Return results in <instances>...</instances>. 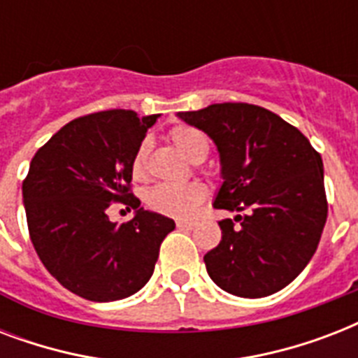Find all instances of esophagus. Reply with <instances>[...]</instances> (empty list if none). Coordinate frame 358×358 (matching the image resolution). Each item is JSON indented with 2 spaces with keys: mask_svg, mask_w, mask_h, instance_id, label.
Returning a JSON list of instances; mask_svg holds the SVG:
<instances>
[{
  "mask_svg": "<svg viewBox=\"0 0 358 358\" xmlns=\"http://www.w3.org/2000/svg\"><path fill=\"white\" fill-rule=\"evenodd\" d=\"M176 227H178L180 230H193L195 229V223H189V221H178Z\"/></svg>",
  "mask_w": 358,
  "mask_h": 358,
  "instance_id": "obj_1",
  "label": "esophagus"
}]
</instances>
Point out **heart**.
Masks as SVG:
<instances>
[{"mask_svg": "<svg viewBox=\"0 0 358 358\" xmlns=\"http://www.w3.org/2000/svg\"><path fill=\"white\" fill-rule=\"evenodd\" d=\"M169 141L174 148H178L189 162L201 163L210 152V143L201 129L191 126H176L169 131ZM146 156H148V141H143L131 157V176L135 180L146 178ZM206 191L201 184L191 182L184 185L159 184L154 185L146 193V206L152 212L162 213L165 217L173 219H191L195 217L199 208L204 202Z\"/></svg>", "mask_w": 358, "mask_h": 358, "instance_id": "heart-1", "label": "heart"}]
</instances>
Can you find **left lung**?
<instances>
[{
    "instance_id": "1",
    "label": "left lung",
    "mask_w": 358,
    "mask_h": 358,
    "mask_svg": "<svg viewBox=\"0 0 358 358\" xmlns=\"http://www.w3.org/2000/svg\"><path fill=\"white\" fill-rule=\"evenodd\" d=\"M178 117L217 145L224 182L213 208L241 213L219 221L223 238L204 255L208 275L238 297L286 288L314 256L327 221L320 152L252 103H212Z\"/></svg>"
}]
</instances>
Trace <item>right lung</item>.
<instances>
[{
	"label": "right lung",
	"instance_id": "right-lung-1",
	"mask_svg": "<svg viewBox=\"0 0 358 358\" xmlns=\"http://www.w3.org/2000/svg\"><path fill=\"white\" fill-rule=\"evenodd\" d=\"M156 119L129 109L85 115L31 159L22 184L29 238L48 271L83 299L108 303L139 292L174 230L173 219L139 208L131 193V157ZM111 201L136 217L111 224Z\"/></svg>",
	"mask_w": 358,
	"mask_h": 358
}]
</instances>
